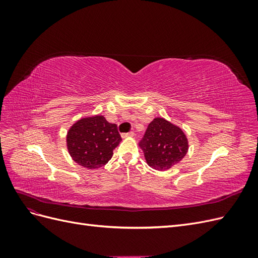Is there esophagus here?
Segmentation results:
<instances>
[{"label":"esophagus","mask_w":258,"mask_h":258,"mask_svg":"<svg viewBox=\"0 0 258 258\" xmlns=\"http://www.w3.org/2000/svg\"><path fill=\"white\" fill-rule=\"evenodd\" d=\"M135 136V132L131 131V132H128V134H122L121 137L122 138H129V137H134Z\"/></svg>","instance_id":"1"}]
</instances>
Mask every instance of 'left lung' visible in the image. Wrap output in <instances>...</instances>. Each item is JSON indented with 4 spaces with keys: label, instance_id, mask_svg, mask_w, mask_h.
Returning a JSON list of instances; mask_svg holds the SVG:
<instances>
[{
    "label": "left lung",
    "instance_id": "8db88e82",
    "mask_svg": "<svg viewBox=\"0 0 258 258\" xmlns=\"http://www.w3.org/2000/svg\"><path fill=\"white\" fill-rule=\"evenodd\" d=\"M140 146L148 166L165 171L185 157L188 141L181 128L157 117L148 124Z\"/></svg>",
    "mask_w": 258,
    "mask_h": 258
}]
</instances>
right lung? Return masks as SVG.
Returning a JSON list of instances; mask_svg holds the SVG:
<instances>
[{
  "label": "right lung",
  "mask_w": 258,
  "mask_h": 258,
  "mask_svg": "<svg viewBox=\"0 0 258 258\" xmlns=\"http://www.w3.org/2000/svg\"><path fill=\"white\" fill-rule=\"evenodd\" d=\"M120 141L117 124L108 122L101 115L77 120L67 136V146L71 157L87 169H98L106 165Z\"/></svg>",
  "instance_id": "obj_1"
}]
</instances>
